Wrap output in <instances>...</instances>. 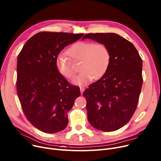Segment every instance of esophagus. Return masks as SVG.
Segmentation results:
<instances>
[{
  "instance_id": "obj_1",
  "label": "esophagus",
  "mask_w": 161,
  "mask_h": 161,
  "mask_svg": "<svg viewBox=\"0 0 161 161\" xmlns=\"http://www.w3.org/2000/svg\"><path fill=\"white\" fill-rule=\"evenodd\" d=\"M80 92H81V94L82 95V93H83V92L84 91V90H85V87H80Z\"/></svg>"
}]
</instances>
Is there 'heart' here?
Wrapping results in <instances>:
<instances>
[{
  "instance_id": "1",
  "label": "heart",
  "mask_w": 161,
  "mask_h": 161,
  "mask_svg": "<svg viewBox=\"0 0 161 161\" xmlns=\"http://www.w3.org/2000/svg\"><path fill=\"white\" fill-rule=\"evenodd\" d=\"M68 54L74 62L80 61V74L73 80L76 85L83 86L92 79H99L107 71L111 61L109 48L104 44L92 42H78L68 49ZM57 70L64 77L71 79L75 74L72 61L64 54L55 59Z\"/></svg>"
}]
</instances>
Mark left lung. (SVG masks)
<instances>
[{"label":"left lung","instance_id":"obj_1","mask_svg":"<svg viewBox=\"0 0 161 161\" xmlns=\"http://www.w3.org/2000/svg\"><path fill=\"white\" fill-rule=\"evenodd\" d=\"M109 48L111 61L106 73L83 92L87 119L94 128L105 132L119 129L136 110L142 87V60L130 42L115 33H89L84 36Z\"/></svg>","mask_w":161,"mask_h":161}]
</instances>
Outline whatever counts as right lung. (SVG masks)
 Listing matches in <instances>:
<instances>
[{"label":"right lung","instance_id":"1","mask_svg":"<svg viewBox=\"0 0 161 161\" xmlns=\"http://www.w3.org/2000/svg\"><path fill=\"white\" fill-rule=\"evenodd\" d=\"M83 34L41 32L27 40L18 57L17 92L23 111L35 127L56 133L69 123L68 112L80 95L58 72L55 59Z\"/></svg>","mask_w":161,"mask_h":161}]
</instances>
